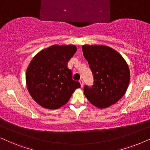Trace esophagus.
Here are the masks:
<instances>
[{"label":"esophagus","instance_id":"1","mask_svg":"<svg viewBox=\"0 0 150 150\" xmlns=\"http://www.w3.org/2000/svg\"><path fill=\"white\" fill-rule=\"evenodd\" d=\"M79 83H80L81 86V87L84 86V81H83V79H80V80H79Z\"/></svg>","mask_w":150,"mask_h":150}]
</instances>
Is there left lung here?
Returning <instances> with one entry per match:
<instances>
[{
	"mask_svg": "<svg viewBox=\"0 0 150 150\" xmlns=\"http://www.w3.org/2000/svg\"><path fill=\"white\" fill-rule=\"evenodd\" d=\"M82 51L94 79L91 87L84 86L85 96L100 109L114 105L125 93L129 83L130 72L125 60L106 45H84Z\"/></svg>",
	"mask_w": 150,
	"mask_h": 150,
	"instance_id": "obj_1",
	"label": "left lung"
}]
</instances>
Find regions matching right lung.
<instances>
[{
	"instance_id": "right-lung-1",
	"label": "right lung",
	"mask_w": 150,
	"mask_h": 150,
	"mask_svg": "<svg viewBox=\"0 0 150 150\" xmlns=\"http://www.w3.org/2000/svg\"><path fill=\"white\" fill-rule=\"evenodd\" d=\"M77 51L74 45H53L34 57L26 71V85L41 107L59 109L66 105L79 82L72 79L68 62Z\"/></svg>"
}]
</instances>
